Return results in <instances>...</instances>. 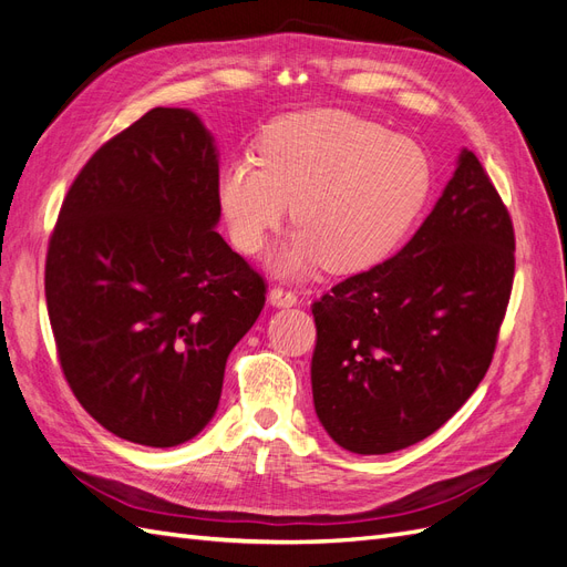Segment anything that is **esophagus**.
<instances>
[{
  "label": "esophagus",
  "instance_id": "1",
  "mask_svg": "<svg viewBox=\"0 0 567 567\" xmlns=\"http://www.w3.org/2000/svg\"><path fill=\"white\" fill-rule=\"evenodd\" d=\"M269 300H271V305H277V307H293L298 302V293H296V290H290V288H284V286H271Z\"/></svg>",
  "mask_w": 567,
  "mask_h": 567
}]
</instances>
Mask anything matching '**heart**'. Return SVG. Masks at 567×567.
Segmentation results:
<instances>
[{
    "instance_id": "b5f03b06",
    "label": "heart",
    "mask_w": 567,
    "mask_h": 567,
    "mask_svg": "<svg viewBox=\"0 0 567 567\" xmlns=\"http://www.w3.org/2000/svg\"><path fill=\"white\" fill-rule=\"evenodd\" d=\"M431 186L423 151L348 111L284 115L262 132L257 161L219 173V205L234 246L255 255L290 215L298 229L277 269H367L400 244Z\"/></svg>"
}]
</instances>
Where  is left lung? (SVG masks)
Instances as JSON below:
<instances>
[{
	"mask_svg": "<svg viewBox=\"0 0 567 567\" xmlns=\"http://www.w3.org/2000/svg\"><path fill=\"white\" fill-rule=\"evenodd\" d=\"M516 234L483 163L458 167L414 238L312 302V394L342 450L390 454L433 435L492 364Z\"/></svg>",
	"mask_w": 567,
	"mask_h": 567,
	"instance_id": "obj_1",
	"label": "left lung"
}]
</instances>
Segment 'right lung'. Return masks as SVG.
<instances>
[{
    "instance_id": "obj_1",
    "label": "right lung",
    "mask_w": 567,
    "mask_h": 567,
    "mask_svg": "<svg viewBox=\"0 0 567 567\" xmlns=\"http://www.w3.org/2000/svg\"><path fill=\"white\" fill-rule=\"evenodd\" d=\"M213 136L153 109L84 163L49 236L44 296L82 409L113 435L175 447L215 414L229 352L267 281L213 227Z\"/></svg>"
}]
</instances>
